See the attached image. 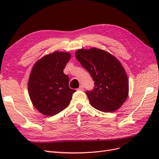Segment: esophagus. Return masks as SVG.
Instances as JSON below:
<instances>
[{"label": "esophagus", "instance_id": "1", "mask_svg": "<svg viewBox=\"0 0 159 159\" xmlns=\"http://www.w3.org/2000/svg\"><path fill=\"white\" fill-rule=\"evenodd\" d=\"M84 89V86L83 85H80L79 88L78 89V90H80V91H82Z\"/></svg>", "mask_w": 159, "mask_h": 159}]
</instances>
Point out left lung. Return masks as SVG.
Masks as SVG:
<instances>
[{"mask_svg": "<svg viewBox=\"0 0 159 159\" xmlns=\"http://www.w3.org/2000/svg\"><path fill=\"white\" fill-rule=\"evenodd\" d=\"M75 57L94 81V88L86 91L91 105L105 113L121 107L127 98L129 83L119 61L107 52L95 48L78 50Z\"/></svg>", "mask_w": 159, "mask_h": 159, "instance_id": "obj_1", "label": "left lung"}]
</instances>
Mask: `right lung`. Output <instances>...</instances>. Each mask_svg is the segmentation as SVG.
Listing matches in <instances>:
<instances>
[{"label":"right lung","mask_w":159,"mask_h":159,"mask_svg":"<svg viewBox=\"0 0 159 159\" xmlns=\"http://www.w3.org/2000/svg\"><path fill=\"white\" fill-rule=\"evenodd\" d=\"M70 54L55 52L42 57L34 66L28 81V93L34 106L43 115L53 116L69 105L75 90L69 87L64 69Z\"/></svg>","instance_id":"obj_1"}]
</instances>
